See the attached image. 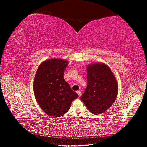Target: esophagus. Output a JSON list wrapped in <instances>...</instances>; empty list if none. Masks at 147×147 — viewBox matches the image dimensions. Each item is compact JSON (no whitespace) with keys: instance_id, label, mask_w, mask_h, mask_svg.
Masks as SVG:
<instances>
[{"instance_id":"esophagus-1","label":"esophagus","mask_w":147,"mask_h":147,"mask_svg":"<svg viewBox=\"0 0 147 147\" xmlns=\"http://www.w3.org/2000/svg\"><path fill=\"white\" fill-rule=\"evenodd\" d=\"M77 94H78V96H79V97H80V96H81V95H82V93H81V91L79 90V91H77Z\"/></svg>"}]
</instances>
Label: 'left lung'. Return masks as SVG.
Masks as SVG:
<instances>
[{"label": "left lung", "instance_id": "1", "mask_svg": "<svg viewBox=\"0 0 147 147\" xmlns=\"http://www.w3.org/2000/svg\"><path fill=\"white\" fill-rule=\"evenodd\" d=\"M88 85L81 100L88 109L95 115L109 109L116 100L118 86L112 70L104 63L87 67Z\"/></svg>", "mask_w": 147, "mask_h": 147}]
</instances>
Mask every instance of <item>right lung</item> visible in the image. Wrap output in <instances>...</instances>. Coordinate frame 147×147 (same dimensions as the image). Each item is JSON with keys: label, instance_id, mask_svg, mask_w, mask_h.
I'll return each instance as SVG.
<instances>
[{"label": "right lung", "instance_id": "1", "mask_svg": "<svg viewBox=\"0 0 147 147\" xmlns=\"http://www.w3.org/2000/svg\"><path fill=\"white\" fill-rule=\"evenodd\" d=\"M68 62L50 59L40 64L34 81L35 99L43 111L52 117H61L78 97L64 79Z\"/></svg>", "mask_w": 147, "mask_h": 147}]
</instances>
